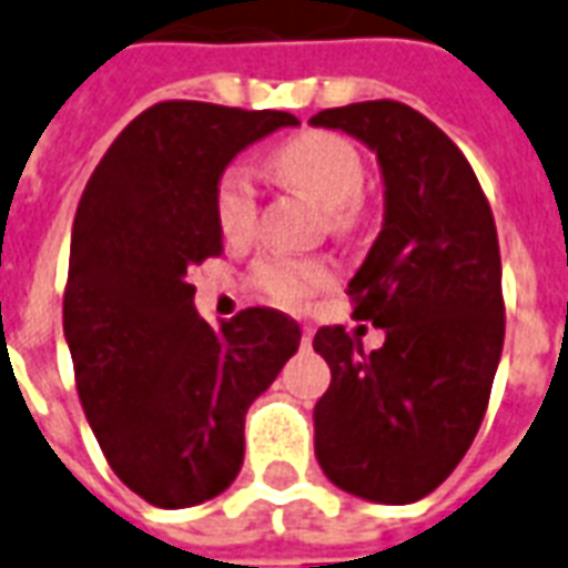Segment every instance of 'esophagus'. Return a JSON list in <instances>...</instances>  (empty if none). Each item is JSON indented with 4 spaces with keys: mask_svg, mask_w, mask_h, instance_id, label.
I'll return each instance as SVG.
<instances>
[{
    "mask_svg": "<svg viewBox=\"0 0 568 568\" xmlns=\"http://www.w3.org/2000/svg\"><path fill=\"white\" fill-rule=\"evenodd\" d=\"M301 346H304V348L313 346V327H310V325L301 327Z\"/></svg>",
    "mask_w": 568,
    "mask_h": 568,
    "instance_id": "esophagus-1",
    "label": "esophagus"
}]
</instances>
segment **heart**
I'll list each match as a JSON object with an SVG mask.
<instances>
[{"mask_svg":"<svg viewBox=\"0 0 568 568\" xmlns=\"http://www.w3.org/2000/svg\"><path fill=\"white\" fill-rule=\"evenodd\" d=\"M271 168L288 186L301 189L327 210L331 229L355 231L361 222L364 159L352 141L337 132H304L288 138L271 153ZM213 216L222 237L250 241L258 225V192L250 171L229 165L213 186ZM334 280V267L318 258L267 255L252 264L250 283L262 297L280 306H301Z\"/></svg>","mask_w":568,"mask_h":568,"instance_id":"heart-1","label":"heart"}]
</instances>
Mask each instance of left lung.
Listing matches in <instances>:
<instances>
[{
	"instance_id": "obj_1",
	"label": "left lung",
	"mask_w": 568,
	"mask_h": 568,
	"mask_svg": "<svg viewBox=\"0 0 568 568\" xmlns=\"http://www.w3.org/2000/svg\"><path fill=\"white\" fill-rule=\"evenodd\" d=\"M376 150L385 229L348 283L355 318L385 327L364 352L346 327H318L331 367L316 403V457L355 497L403 506L452 476L485 418L506 337L494 213L460 146L394 99L318 111Z\"/></svg>"
}]
</instances>
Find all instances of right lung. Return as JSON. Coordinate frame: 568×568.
<instances>
[{
	"instance_id": "right-lung-1",
	"label": "right lung",
	"mask_w": 568,
	"mask_h": 568,
	"mask_svg": "<svg viewBox=\"0 0 568 568\" xmlns=\"http://www.w3.org/2000/svg\"><path fill=\"white\" fill-rule=\"evenodd\" d=\"M285 111L159 102L108 146L71 229L62 327L92 434L159 508L216 497L243 464V418L297 352L301 327L250 306L216 331L186 271L222 255L213 186Z\"/></svg>"
}]
</instances>
